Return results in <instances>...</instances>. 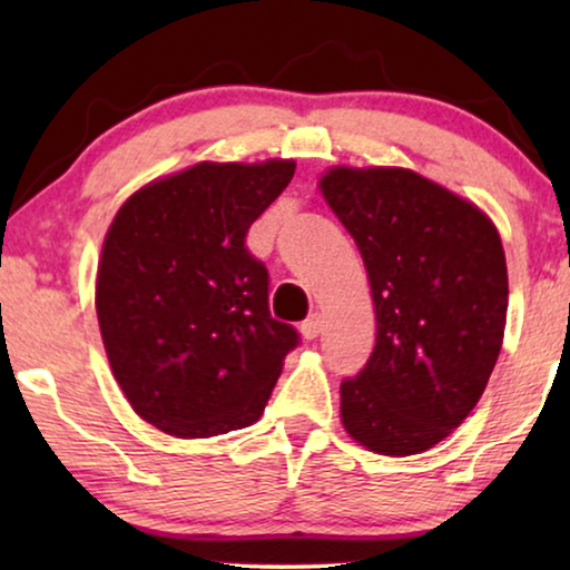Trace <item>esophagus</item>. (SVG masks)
<instances>
[{
	"label": "esophagus",
	"mask_w": 570,
	"mask_h": 570,
	"mask_svg": "<svg viewBox=\"0 0 570 570\" xmlns=\"http://www.w3.org/2000/svg\"><path fill=\"white\" fill-rule=\"evenodd\" d=\"M322 324H324V318H322V314H311L306 322L301 324V334H303V340H316L318 337V332H322Z\"/></svg>",
	"instance_id": "obj_1"
}]
</instances>
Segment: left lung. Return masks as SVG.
I'll return each mask as SVG.
<instances>
[{"label": "left lung", "mask_w": 570, "mask_h": 570, "mask_svg": "<svg viewBox=\"0 0 570 570\" xmlns=\"http://www.w3.org/2000/svg\"><path fill=\"white\" fill-rule=\"evenodd\" d=\"M322 194L361 248L376 345L340 386L342 425L410 456L446 439L485 392L503 345L509 272L490 217L407 168H330Z\"/></svg>", "instance_id": "left-lung-1"}]
</instances>
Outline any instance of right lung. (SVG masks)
Wrapping results in <instances>:
<instances>
[{"instance_id":"1","label":"right lung","mask_w":570,"mask_h":570,"mask_svg":"<svg viewBox=\"0 0 570 570\" xmlns=\"http://www.w3.org/2000/svg\"><path fill=\"white\" fill-rule=\"evenodd\" d=\"M293 160L197 163L124 202L98 262L96 311L114 379L147 423L209 439L262 417L301 337L269 314L246 248Z\"/></svg>"}]
</instances>
